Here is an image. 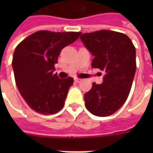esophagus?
Returning <instances> with one entry per match:
<instances>
[{
    "label": "esophagus",
    "mask_w": 153,
    "mask_h": 153,
    "mask_svg": "<svg viewBox=\"0 0 153 153\" xmlns=\"http://www.w3.org/2000/svg\"><path fill=\"white\" fill-rule=\"evenodd\" d=\"M75 82H82V79H80V78H75Z\"/></svg>",
    "instance_id": "obj_1"
}]
</instances>
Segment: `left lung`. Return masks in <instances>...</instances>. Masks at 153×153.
<instances>
[{"mask_svg": "<svg viewBox=\"0 0 153 153\" xmlns=\"http://www.w3.org/2000/svg\"><path fill=\"white\" fill-rule=\"evenodd\" d=\"M80 38L94 57L92 67L105 72L102 83L94 82L84 94L86 107L92 114L107 117L119 110L129 94L136 71L135 48L125 34L107 30Z\"/></svg>", "mask_w": 153, "mask_h": 153, "instance_id": "8db88e82", "label": "left lung"}]
</instances>
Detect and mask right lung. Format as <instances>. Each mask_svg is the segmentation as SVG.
<instances>
[{
  "mask_svg": "<svg viewBox=\"0 0 153 153\" xmlns=\"http://www.w3.org/2000/svg\"><path fill=\"white\" fill-rule=\"evenodd\" d=\"M80 32L40 30L15 48L12 65L18 89L30 108L44 115L59 111L73 84L72 77L60 79L54 65L61 50L76 41Z\"/></svg>",
  "mask_w": 153,
  "mask_h": 153,
  "instance_id": "obj_1",
  "label": "right lung"
}]
</instances>
